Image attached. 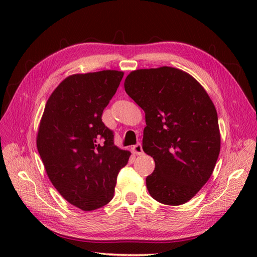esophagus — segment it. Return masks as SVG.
<instances>
[{"instance_id": "1", "label": "esophagus", "mask_w": 257, "mask_h": 257, "mask_svg": "<svg viewBox=\"0 0 257 257\" xmlns=\"http://www.w3.org/2000/svg\"><path fill=\"white\" fill-rule=\"evenodd\" d=\"M133 152L136 155H143L144 154V150H143V146H141V144H137L136 146L133 147Z\"/></svg>"}]
</instances>
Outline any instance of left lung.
<instances>
[{
    "instance_id": "obj_1",
    "label": "left lung",
    "mask_w": 257,
    "mask_h": 257,
    "mask_svg": "<svg viewBox=\"0 0 257 257\" xmlns=\"http://www.w3.org/2000/svg\"><path fill=\"white\" fill-rule=\"evenodd\" d=\"M124 90L146 113L143 149L156 168L146 183L167 205L187 203L207 182L221 148L216 109L198 80L181 69H137Z\"/></svg>"
}]
</instances>
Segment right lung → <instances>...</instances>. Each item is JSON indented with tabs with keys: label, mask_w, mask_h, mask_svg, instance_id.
Segmentation results:
<instances>
[{
	"label": "right lung",
	"mask_w": 257,
	"mask_h": 257,
	"mask_svg": "<svg viewBox=\"0 0 257 257\" xmlns=\"http://www.w3.org/2000/svg\"><path fill=\"white\" fill-rule=\"evenodd\" d=\"M122 77L118 70L68 76L48 98L38 127L36 146L48 178L83 211L111 201L118 172L132 155L114 146L101 120Z\"/></svg>",
	"instance_id": "right-lung-1"
}]
</instances>
